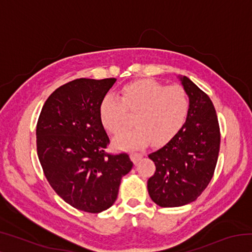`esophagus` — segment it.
<instances>
[{"label": "esophagus", "instance_id": "esophagus-1", "mask_svg": "<svg viewBox=\"0 0 252 252\" xmlns=\"http://www.w3.org/2000/svg\"><path fill=\"white\" fill-rule=\"evenodd\" d=\"M142 157H143L142 153H136V152H132L131 153V159H132V161L134 162V163H136V162H138L140 159H141Z\"/></svg>", "mask_w": 252, "mask_h": 252}]
</instances>
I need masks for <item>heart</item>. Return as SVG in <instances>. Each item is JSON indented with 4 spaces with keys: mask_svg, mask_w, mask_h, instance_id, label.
I'll use <instances>...</instances> for the list:
<instances>
[{
    "mask_svg": "<svg viewBox=\"0 0 252 252\" xmlns=\"http://www.w3.org/2000/svg\"><path fill=\"white\" fill-rule=\"evenodd\" d=\"M190 96L180 85L168 87L153 79H141L122 87L120 97L101 100L99 116L112 134H120L135 114L134 129L119 136V147L141 148L151 141L163 144L182 129L189 116Z\"/></svg>",
    "mask_w": 252,
    "mask_h": 252,
    "instance_id": "1",
    "label": "heart"
}]
</instances>
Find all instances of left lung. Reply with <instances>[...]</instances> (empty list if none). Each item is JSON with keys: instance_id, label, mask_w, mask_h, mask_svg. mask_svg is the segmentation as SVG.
Instances as JSON below:
<instances>
[{"instance_id": "1", "label": "left lung", "mask_w": 252, "mask_h": 252, "mask_svg": "<svg viewBox=\"0 0 252 252\" xmlns=\"http://www.w3.org/2000/svg\"><path fill=\"white\" fill-rule=\"evenodd\" d=\"M181 83L190 96V111L182 129L149 155L155 174L148 180L153 202L163 208L194 201L215 173L220 149V127L210 97L187 76Z\"/></svg>"}]
</instances>
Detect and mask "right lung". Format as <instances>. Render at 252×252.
Segmentation results:
<instances>
[{
  "mask_svg": "<svg viewBox=\"0 0 252 252\" xmlns=\"http://www.w3.org/2000/svg\"><path fill=\"white\" fill-rule=\"evenodd\" d=\"M116 79H76L58 88L42 108L36 150L44 176L66 203L99 213L117 200L132 161L105 150L110 139L99 116L101 100Z\"/></svg>",
  "mask_w": 252,
  "mask_h": 252,
  "instance_id": "obj_1",
  "label": "right lung"
}]
</instances>
